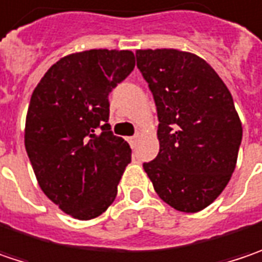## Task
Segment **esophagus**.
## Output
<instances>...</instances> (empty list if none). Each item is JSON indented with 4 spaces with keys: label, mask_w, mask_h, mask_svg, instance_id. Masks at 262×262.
Masks as SVG:
<instances>
[{
    "label": "esophagus",
    "mask_w": 262,
    "mask_h": 262,
    "mask_svg": "<svg viewBox=\"0 0 262 262\" xmlns=\"http://www.w3.org/2000/svg\"><path fill=\"white\" fill-rule=\"evenodd\" d=\"M138 138H140V133H137V134H136V136H133V137H129V138H128V141H129V144H131V146H133V147H134V146H136V144H137Z\"/></svg>",
    "instance_id": "obj_1"
}]
</instances>
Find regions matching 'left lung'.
I'll list each match as a JSON object with an SVG mask.
<instances>
[{"mask_svg": "<svg viewBox=\"0 0 262 262\" xmlns=\"http://www.w3.org/2000/svg\"><path fill=\"white\" fill-rule=\"evenodd\" d=\"M136 57L159 119V153L143 168L164 202L199 212L221 194L236 168L242 122L233 97L193 53L137 50Z\"/></svg>", "mask_w": 262, "mask_h": 262, "instance_id": "1", "label": "left lung"}]
</instances>
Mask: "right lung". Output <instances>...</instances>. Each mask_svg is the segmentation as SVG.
Here are the masks:
<instances>
[{
  "mask_svg": "<svg viewBox=\"0 0 262 262\" xmlns=\"http://www.w3.org/2000/svg\"><path fill=\"white\" fill-rule=\"evenodd\" d=\"M134 66L129 50L73 53L54 63L33 90L25 147L41 190L73 218L101 215L131 162L129 144L107 124V96Z\"/></svg>",
  "mask_w": 262,
  "mask_h": 262,
  "instance_id": "right-lung-1",
  "label": "right lung"
}]
</instances>
